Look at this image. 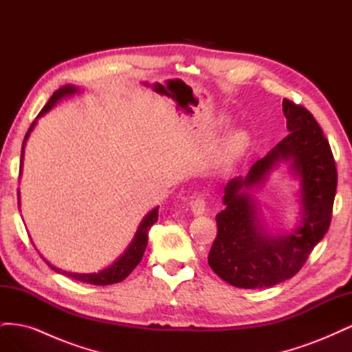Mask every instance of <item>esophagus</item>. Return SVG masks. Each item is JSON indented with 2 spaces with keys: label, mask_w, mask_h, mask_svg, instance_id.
Segmentation results:
<instances>
[{
  "label": "esophagus",
  "mask_w": 352,
  "mask_h": 352,
  "mask_svg": "<svg viewBox=\"0 0 352 352\" xmlns=\"http://www.w3.org/2000/svg\"><path fill=\"white\" fill-rule=\"evenodd\" d=\"M190 210L195 216H201L206 212V199L202 195H197L192 201H190Z\"/></svg>",
  "instance_id": "obj_1"
}]
</instances>
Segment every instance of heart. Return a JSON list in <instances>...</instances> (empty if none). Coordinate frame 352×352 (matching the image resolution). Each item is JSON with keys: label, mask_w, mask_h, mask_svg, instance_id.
I'll use <instances>...</instances> for the list:
<instances>
[{"label": "heart", "mask_w": 352, "mask_h": 352, "mask_svg": "<svg viewBox=\"0 0 352 352\" xmlns=\"http://www.w3.org/2000/svg\"><path fill=\"white\" fill-rule=\"evenodd\" d=\"M251 145L250 136L247 132L238 131L229 135L221 144L220 155H219V166L223 172H230L241 160L247 154Z\"/></svg>", "instance_id": "1"}]
</instances>
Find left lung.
Wrapping results in <instances>:
<instances>
[{"label": "left lung", "instance_id": "obj_1", "mask_svg": "<svg viewBox=\"0 0 352 352\" xmlns=\"http://www.w3.org/2000/svg\"><path fill=\"white\" fill-rule=\"evenodd\" d=\"M289 135L252 164L248 175L225 186L221 210L216 216L217 238L208 264L220 278L236 287H270L295 276L330 226L338 172L332 150L313 114L283 100ZM279 162H291L300 179L302 221L287 236H272L263 228L258 205L249 190L259 187Z\"/></svg>", "mask_w": 352, "mask_h": 352}]
</instances>
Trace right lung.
Segmentation results:
<instances>
[{"label": "right lung", "instance_id": "1", "mask_svg": "<svg viewBox=\"0 0 352 352\" xmlns=\"http://www.w3.org/2000/svg\"><path fill=\"white\" fill-rule=\"evenodd\" d=\"M76 92H79L78 88H74L73 85H65V87H61L60 89H57L54 94H52V97L50 98V101L45 104V107L41 110V113L38 114V117L44 116L47 111H50L54 105L61 101L63 98L66 97H72V95H74ZM36 117V119H38ZM36 124V120L30 124L29 131L25 136V141H23V146H22V158H20V167L23 166V153H25V145H26V141L30 135V132L34 131V127ZM20 195V194H19ZM20 201V199H19ZM20 206V202H19ZM158 220V207H155L154 210H151L148 214L142 219L140 228H138L135 236L132 239V242L129 243V247L126 248V251L120 255L119 258H117L111 265H109V267H105L102 270H100L98 273H70V272H65V270H60L57 267H54V265L50 264L47 261V264L50 265V267L60 273V274H65V276H69V278L74 279V280H79V282H85V283H91V285H100V286H104V285H113V283H119L122 282L123 279H126L127 276H129L133 269L136 267L138 264L141 263L142 260V255L145 252V248H146V243H148V230L151 229V226L154 225V223Z\"/></svg>", "mask_w": 352, "mask_h": 352}]
</instances>
